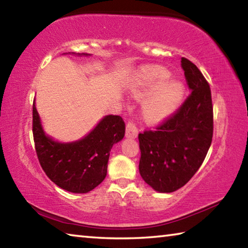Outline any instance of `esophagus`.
<instances>
[{"label":"esophagus","instance_id":"1","mask_svg":"<svg viewBox=\"0 0 248 248\" xmlns=\"http://www.w3.org/2000/svg\"><path fill=\"white\" fill-rule=\"evenodd\" d=\"M138 136V129L136 125H134L133 123H131V121H129V123L127 124V125H125V137L127 138H130V139H136Z\"/></svg>","mask_w":248,"mask_h":248}]
</instances>
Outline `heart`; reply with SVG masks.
Returning a JSON list of instances; mask_svg holds the SVG:
<instances>
[{
	"label": "heart",
	"instance_id": "1",
	"mask_svg": "<svg viewBox=\"0 0 248 248\" xmlns=\"http://www.w3.org/2000/svg\"><path fill=\"white\" fill-rule=\"evenodd\" d=\"M161 65H145L137 74L130 94L136 99H144L141 116L149 125L164 123L178 110L185 95V85Z\"/></svg>",
	"mask_w": 248,
	"mask_h": 248
}]
</instances>
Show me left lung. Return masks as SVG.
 I'll return each mask as SVG.
<instances>
[{
    "label": "left lung",
    "mask_w": 248,
    "mask_h": 248,
    "mask_svg": "<svg viewBox=\"0 0 248 248\" xmlns=\"http://www.w3.org/2000/svg\"><path fill=\"white\" fill-rule=\"evenodd\" d=\"M180 62L191 94L156 131L139 134L141 177L155 191L167 194L182 188L199 170L213 134L209 84L188 59Z\"/></svg>",
    "instance_id": "8db88e82"
}]
</instances>
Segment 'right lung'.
<instances>
[{
  "instance_id": "1",
  "label": "right lung",
  "mask_w": 248,
  "mask_h": 248,
  "mask_svg": "<svg viewBox=\"0 0 248 248\" xmlns=\"http://www.w3.org/2000/svg\"><path fill=\"white\" fill-rule=\"evenodd\" d=\"M124 129L120 116L107 115L82 139L60 142L45 132L35 102L32 105L33 141L40 165L57 186L73 194H86L105 179L109 153L124 139Z\"/></svg>"
}]
</instances>
